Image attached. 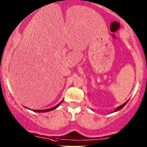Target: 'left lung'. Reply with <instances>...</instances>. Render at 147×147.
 Returning a JSON list of instances; mask_svg holds the SVG:
<instances>
[{
  "mask_svg": "<svg viewBox=\"0 0 147 147\" xmlns=\"http://www.w3.org/2000/svg\"><path fill=\"white\" fill-rule=\"evenodd\" d=\"M127 102H125V103H124V104H123V105H121V106H119V107H117V109H116V110H115V111H119V109H121V108H122L123 107H124V105H126V104H127Z\"/></svg>",
  "mask_w": 147,
  "mask_h": 147,
  "instance_id": "left-lung-1",
  "label": "left lung"
}]
</instances>
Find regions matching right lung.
<instances>
[{
	"mask_svg": "<svg viewBox=\"0 0 147 147\" xmlns=\"http://www.w3.org/2000/svg\"><path fill=\"white\" fill-rule=\"evenodd\" d=\"M60 103H61V102H60ZM60 104H58V105H56V106L54 107L50 108V109H45V110H34V112H50V111H52V110H53V109H56V108H57V107L59 106V105H60Z\"/></svg>",
	"mask_w": 147,
	"mask_h": 147,
	"instance_id": "add662e5",
	"label": "right lung"
}]
</instances>
